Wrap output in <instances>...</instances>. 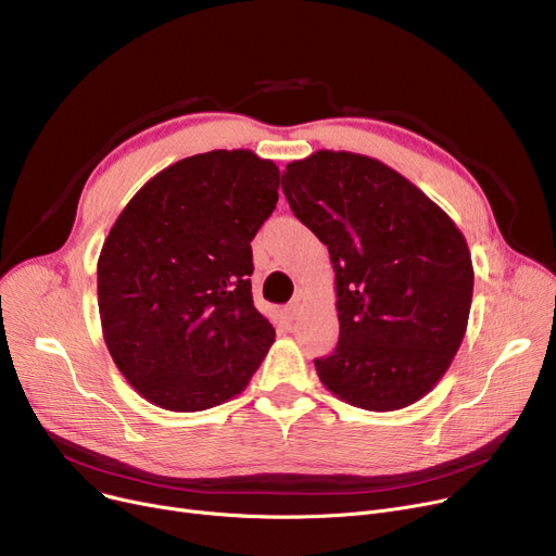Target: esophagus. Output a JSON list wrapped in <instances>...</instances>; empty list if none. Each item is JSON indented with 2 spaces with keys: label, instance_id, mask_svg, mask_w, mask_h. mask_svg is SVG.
<instances>
[{
  "label": "esophagus",
  "instance_id": "1",
  "mask_svg": "<svg viewBox=\"0 0 556 556\" xmlns=\"http://www.w3.org/2000/svg\"><path fill=\"white\" fill-rule=\"evenodd\" d=\"M300 313H302V304H300V300L290 302V304L286 306V315H288V319H298V317H300Z\"/></svg>",
  "mask_w": 556,
  "mask_h": 556
}]
</instances>
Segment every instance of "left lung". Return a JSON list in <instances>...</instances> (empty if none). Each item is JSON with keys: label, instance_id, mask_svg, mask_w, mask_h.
I'll return each mask as SVG.
<instances>
[{"label": "left lung", "instance_id": "left-lung-1", "mask_svg": "<svg viewBox=\"0 0 556 556\" xmlns=\"http://www.w3.org/2000/svg\"><path fill=\"white\" fill-rule=\"evenodd\" d=\"M281 189L329 248L340 338L315 369L329 392L388 413L426 396L464 340L473 263L462 231L401 173L367 155L317 151Z\"/></svg>", "mask_w": 556, "mask_h": 556}]
</instances>
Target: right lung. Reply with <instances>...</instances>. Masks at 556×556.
<instances>
[{"label": "right lung", "instance_id": "add662e5", "mask_svg": "<svg viewBox=\"0 0 556 556\" xmlns=\"http://www.w3.org/2000/svg\"><path fill=\"white\" fill-rule=\"evenodd\" d=\"M252 151L185 157L146 182L99 256V313L126 381L173 413L237 396L275 342L252 302V239L279 200Z\"/></svg>", "mask_w": 556, "mask_h": 556}]
</instances>
